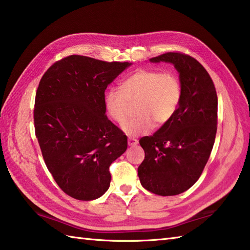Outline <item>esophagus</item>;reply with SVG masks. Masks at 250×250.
Returning a JSON list of instances; mask_svg holds the SVG:
<instances>
[{"instance_id":"obj_1","label":"esophagus","mask_w":250,"mask_h":250,"mask_svg":"<svg viewBox=\"0 0 250 250\" xmlns=\"http://www.w3.org/2000/svg\"><path fill=\"white\" fill-rule=\"evenodd\" d=\"M127 141H128V146H134L138 144V140L134 138V137H128V140Z\"/></svg>"}]
</instances>
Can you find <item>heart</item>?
I'll use <instances>...</instances> for the list:
<instances>
[{
	"label": "heart",
	"instance_id": "heart-1",
	"mask_svg": "<svg viewBox=\"0 0 250 250\" xmlns=\"http://www.w3.org/2000/svg\"><path fill=\"white\" fill-rule=\"evenodd\" d=\"M182 96L180 80L175 73L156 69H139L121 84L104 94V109L109 118L123 125L129 116V104H136L138 114L123 129L130 136L146 134L167 124L176 113Z\"/></svg>",
	"mask_w": 250,
	"mask_h": 250
}]
</instances>
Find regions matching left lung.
I'll return each mask as SVG.
<instances>
[{
    "instance_id": "8db88e82",
    "label": "left lung",
    "mask_w": 250,
    "mask_h": 250,
    "mask_svg": "<svg viewBox=\"0 0 250 250\" xmlns=\"http://www.w3.org/2000/svg\"><path fill=\"white\" fill-rule=\"evenodd\" d=\"M150 61L175 65L182 96L174 118L153 136L139 140L145 160L138 176L147 191L171 196L190 189L209 159L217 132L218 97L209 74L191 56L166 53Z\"/></svg>"
}]
</instances>
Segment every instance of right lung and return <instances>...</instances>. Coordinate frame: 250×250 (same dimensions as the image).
Here are the masks:
<instances>
[{
    "instance_id": "obj_1",
    "label": "right lung",
    "mask_w": 250,
    "mask_h": 250,
    "mask_svg": "<svg viewBox=\"0 0 250 250\" xmlns=\"http://www.w3.org/2000/svg\"><path fill=\"white\" fill-rule=\"evenodd\" d=\"M130 64L71 55L40 81L35 136L56 183L75 200L104 195L110 165L127 149V137L105 115L104 90Z\"/></svg>"
}]
</instances>
